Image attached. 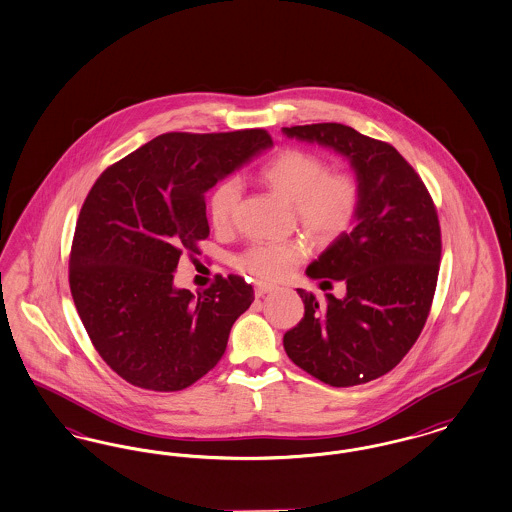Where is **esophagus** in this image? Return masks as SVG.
I'll return each instance as SVG.
<instances>
[{"label": "esophagus", "instance_id": "34e87169", "mask_svg": "<svg viewBox=\"0 0 512 512\" xmlns=\"http://www.w3.org/2000/svg\"><path fill=\"white\" fill-rule=\"evenodd\" d=\"M276 287L270 284H255V297H265L266 293H272Z\"/></svg>", "mask_w": 512, "mask_h": 512}]
</instances>
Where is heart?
Wrapping results in <instances>:
<instances>
[{
  "label": "heart",
  "instance_id": "heart-1",
  "mask_svg": "<svg viewBox=\"0 0 512 512\" xmlns=\"http://www.w3.org/2000/svg\"><path fill=\"white\" fill-rule=\"evenodd\" d=\"M265 183L293 204L297 221L308 234L329 244L345 234L358 211L360 188L348 173H329L328 164L303 150H286L278 154L263 171ZM242 183L226 179L209 198V219L215 228L232 223L240 202ZM310 247L305 240L259 242L247 247L234 265L259 280H282L305 261Z\"/></svg>",
  "mask_w": 512,
  "mask_h": 512
}]
</instances>
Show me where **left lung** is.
Listing matches in <instances>:
<instances>
[{"label":"left lung","mask_w":512,"mask_h":512,"mask_svg":"<svg viewBox=\"0 0 512 512\" xmlns=\"http://www.w3.org/2000/svg\"><path fill=\"white\" fill-rule=\"evenodd\" d=\"M287 139L343 156L360 204L352 228L307 268L308 278L343 282V299L318 303L297 289L305 316L284 335L287 356L331 387H354L389 373L427 322L440 263L436 207L419 175L387 143L343 123L282 127Z\"/></svg>","instance_id":"8db88e82"}]
</instances>
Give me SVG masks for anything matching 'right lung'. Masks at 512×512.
<instances>
[{"mask_svg": "<svg viewBox=\"0 0 512 512\" xmlns=\"http://www.w3.org/2000/svg\"><path fill=\"white\" fill-rule=\"evenodd\" d=\"M272 146L263 129L165 133L108 167L83 202L70 291L93 347L127 383L183 390L215 368L253 303L240 276L198 297L175 287L184 249L209 236L205 194Z\"/></svg>", "mask_w": 512, "mask_h": 512, "instance_id": "right-lung-1", "label": "right lung"}]
</instances>
